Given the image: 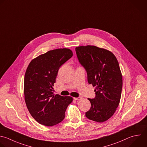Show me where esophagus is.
I'll list each match as a JSON object with an SVG mask.
<instances>
[{
  "label": "esophagus",
  "instance_id": "esophagus-1",
  "mask_svg": "<svg viewBox=\"0 0 147 147\" xmlns=\"http://www.w3.org/2000/svg\"><path fill=\"white\" fill-rule=\"evenodd\" d=\"M74 100H81V98L80 97H74Z\"/></svg>",
  "mask_w": 147,
  "mask_h": 147
}]
</instances>
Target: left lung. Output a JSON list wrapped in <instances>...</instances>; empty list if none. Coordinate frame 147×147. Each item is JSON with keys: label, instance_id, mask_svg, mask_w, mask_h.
Here are the masks:
<instances>
[{"label": "left lung", "instance_id": "obj_1", "mask_svg": "<svg viewBox=\"0 0 147 147\" xmlns=\"http://www.w3.org/2000/svg\"><path fill=\"white\" fill-rule=\"evenodd\" d=\"M76 51L87 72L88 81L96 86L94 99L85 116L90 120L103 122L115 113L121 100L122 76L115 56L106 49L94 45L79 46Z\"/></svg>", "mask_w": 147, "mask_h": 147}]
</instances>
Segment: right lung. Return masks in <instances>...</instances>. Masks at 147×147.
<instances>
[{
    "instance_id": "right-lung-1",
    "label": "right lung",
    "mask_w": 147,
    "mask_h": 147,
    "mask_svg": "<svg viewBox=\"0 0 147 147\" xmlns=\"http://www.w3.org/2000/svg\"><path fill=\"white\" fill-rule=\"evenodd\" d=\"M69 48H58L40 55L29 63L25 74L24 94L26 107L39 123L52 126L62 122L70 96L54 95L53 89L59 67L73 56Z\"/></svg>"
}]
</instances>
